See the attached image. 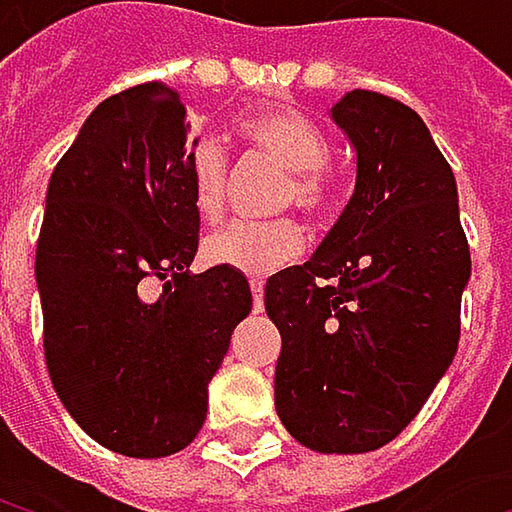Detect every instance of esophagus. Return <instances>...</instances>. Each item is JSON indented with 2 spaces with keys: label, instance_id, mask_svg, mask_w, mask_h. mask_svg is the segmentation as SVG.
<instances>
[{
  "label": "esophagus",
  "instance_id": "obj_1",
  "mask_svg": "<svg viewBox=\"0 0 512 512\" xmlns=\"http://www.w3.org/2000/svg\"><path fill=\"white\" fill-rule=\"evenodd\" d=\"M252 296H255V311H260L263 308V281L260 278H252Z\"/></svg>",
  "mask_w": 512,
  "mask_h": 512
}]
</instances>
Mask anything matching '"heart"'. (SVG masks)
I'll use <instances>...</instances> for the list:
<instances>
[{
  "instance_id": "obj_1",
  "label": "heart",
  "mask_w": 512,
  "mask_h": 512,
  "mask_svg": "<svg viewBox=\"0 0 512 512\" xmlns=\"http://www.w3.org/2000/svg\"><path fill=\"white\" fill-rule=\"evenodd\" d=\"M237 136L255 151L275 159L281 168H287V180L278 198L281 207H296L308 219L329 216L335 198L323 168L329 165L332 151L326 136L308 115L293 106H266L237 121ZM186 168L195 213L204 222H216L225 210L228 156L216 142L201 139L192 145ZM299 252L302 231L293 219L231 222L204 240V257L210 263L246 275H266L281 263L293 260Z\"/></svg>"
}]
</instances>
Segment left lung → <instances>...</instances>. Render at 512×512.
Here are the masks:
<instances>
[{
  "instance_id": "1",
  "label": "left lung",
  "mask_w": 512,
  "mask_h": 512,
  "mask_svg": "<svg viewBox=\"0 0 512 512\" xmlns=\"http://www.w3.org/2000/svg\"><path fill=\"white\" fill-rule=\"evenodd\" d=\"M332 118L356 145V192L263 302L281 424L305 448L364 454L406 430L457 356L471 252L454 171L415 109L356 88Z\"/></svg>"
}]
</instances>
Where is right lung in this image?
I'll list each match as a JSON object with an SVG mask.
<instances>
[{"mask_svg":"<svg viewBox=\"0 0 512 512\" xmlns=\"http://www.w3.org/2000/svg\"><path fill=\"white\" fill-rule=\"evenodd\" d=\"M189 133L165 82L103 100L52 171L35 252L52 388L94 442L139 460L198 436L207 385L252 311L243 272H186L201 228Z\"/></svg>","mask_w":512,"mask_h":512,"instance_id":"1","label":"right lung"}]
</instances>
